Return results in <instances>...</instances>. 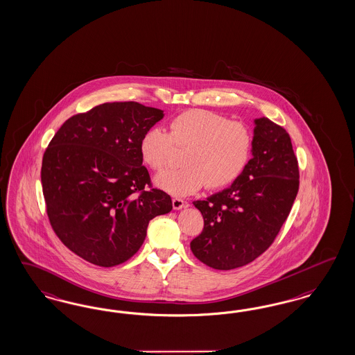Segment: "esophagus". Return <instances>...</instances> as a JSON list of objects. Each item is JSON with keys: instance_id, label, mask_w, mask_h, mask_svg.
<instances>
[{"instance_id": "obj_1", "label": "esophagus", "mask_w": 355, "mask_h": 355, "mask_svg": "<svg viewBox=\"0 0 355 355\" xmlns=\"http://www.w3.org/2000/svg\"><path fill=\"white\" fill-rule=\"evenodd\" d=\"M173 208L174 209H182L184 207V200L181 198H173Z\"/></svg>"}]
</instances>
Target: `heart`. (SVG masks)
Here are the masks:
<instances>
[{
	"instance_id": "1",
	"label": "heart",
	"mask_w": 355,
	"mask_h": 355,
	"mask_svg": "<svg viewBox=\"0 0 355 355\" xmlns=\"http://www.w3.org/2000/svg\"><path fill=\"white\" fill-rule=\"evenodd\" d=\"M253 144V132L244 123L196 109L174 116L168 132L159 127L146 131L140 140V155L150 169L161 171L171 161L173 146L186 148L184 166L161 171L155 178L161 190L184 196L205 184L221 189L233 184L248 166Z\"/></svg>"
}]
</instances>
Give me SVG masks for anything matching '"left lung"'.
<instances>
[{"mask_svg": "<svg viewBox=\"0 0 355 355\" xmlns=\"http://www.w3.org/2000/svg\"><path fill=\"white\" fill-rule=\"evenodd\" d=\"M253 159L228 189L196 206L205 220L190 248L216 270L241 268L274 243L299 190V166L287 131L269 118L254 121Z\"/></svg>", "mask_w": 355, "mask_h": 355, "instance_id": "1", "label": "left lung"}]
</instances>
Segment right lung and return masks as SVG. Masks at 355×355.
Wrapping results in <instances>:
<instances>
[{
  "mask_svg": "<svg viewBox=\"0 0 355 355\" xmlns=\"http://www.w3.org/2000/svg\"><path fill=\"white\" fill-rule=\"evenodd\" d=\"M164 111L137 102L102 103L73 115L49 141L42 186L52 230L87 262L111 268L140 249L149 221L171 212L152 189L140 140Z\"/></svg>",
  "mask_w": 355,
  "mask_h": 355,
  "instance_id": "obj_1",
  "label": "right lung"
}]
</instances>
